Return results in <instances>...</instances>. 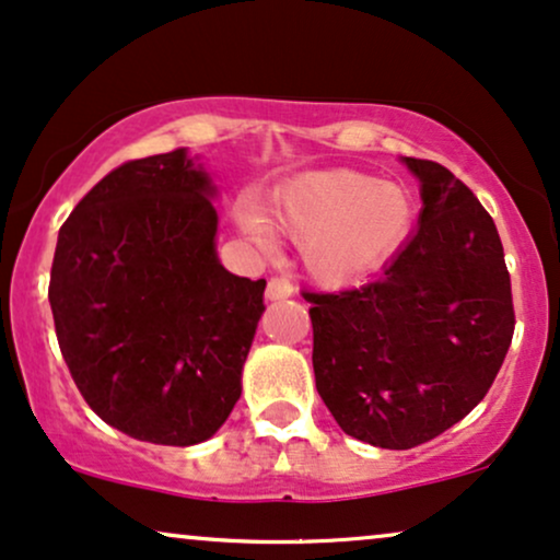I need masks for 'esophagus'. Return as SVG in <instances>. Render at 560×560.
Masks as SVG:
<instances>
[{"instance_id": "esophagus-1", "label": "esophagus", "mask_w": 560, "mask_h": 560, "mask_svg": "<svg viewBox=\"0 0 560 560\" xmlns=\"http://www.w3.org/2000/svg\"><path fill=\"white\" fill-rule=\"evenodd\" d=\"M295 291L293 280L285 278V275H278L267 282V301H280V299H291Z\"/></svg>"}]
</instances>
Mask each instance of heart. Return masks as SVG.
Listing matches in <instances>:
<instances>
[{"mask_svg":"<svg viewBox=\"0 0 560 560\" xmlns=\"http://www.w3.org/2000/svg\"><path fill=\"white\" fill-rule=\"evenodd\" d=\"M412 218L416 205L407 189L350 168L301 176L275 205V223L306 241L308 272L324 282L355 280L384 265L402 246ZM241 225L267 244V228L254 212H244Z\"/></svg>","mask_w":560,"mask_h":560,"instance_id":"b5f03b06","label":"heart"}]
</instances>
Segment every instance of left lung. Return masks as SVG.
Listing matches in <instances>:
<instances>
[{"label": "left lung", "mask_w": 560, "mask_h": 560, "mask_svg": "<svg viewBox=\"0 0 560 560\" xmlns=\"http://www.w3.org/2000/svg\"><path fill=\"white\" fill-rule=\"evenodd\" d=\"M418 176V231L374 282L312 303L314 376L348 436L412 448L491 389L514 335L512 280L493 218L441 163Z\"/></svg>", "instance_id": "obj_1"}]
</instances>
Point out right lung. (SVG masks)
<instances>
[{"instance_id": "1", "label": "right lung", "mask_w": 560, "mask_h": 560, "mask_svg": "<svg viewBox=\"0 0 560 560\" xmlns=\"http://www.w3.org/2000/svg\"><path fill=\"white\" fill-rule=\"evenodd\" d=\"M215 186L184 148L103 176L59 228L48 301L93 412L163 446L210 439L241 397L265 280L215 252Z\"/></svg>"}]
</instances>
